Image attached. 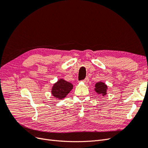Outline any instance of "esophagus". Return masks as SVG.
I'll return each mask as SVG.
<instances>
[{"mask_svg":"<svg viewBox=\"0 0 148 148\" xmlns=\"http://www.w3.org/2000/svg\"><path fill=\"white\" fill-rule=\"evenodd\" d=\"M83 82H84V83H88L89 82V78H88V77H86V78H85V79L83 80Z\"/></svg>","mask_w":148,"mask_h":148,"instance_id":"obj_1","label":"esophagus"}]
</instances>
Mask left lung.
I'll list each match as a JSON object with an SVG mask.
<instances>
[{"mask_svg": "<svg viewBox=\"0 0 148 148\" xmlns=\"http://www.w3.org/2000/svg\"><path fill=\"white\" fill-rule=\"evenodd\" d=\"M107 89V85L102 82H98L95 85V91L97 94H101L102 96L106 95Z\"/></svg>", "mask_w": 148, "mask_h": 148, "instance_id": "8db88e82", "label": "left lung"}]
</instances>
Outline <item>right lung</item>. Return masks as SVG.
<instances>
[{
	"instance_id": "obj_1",
	"label": "right lung",
	"mask_w": 148,
	"mask_h": 148,
	"mask_svg": "<svg viewBox=\"0 0 148 148\" xmlns=\"http://www.w3.org/2000/svg\"><path fill=\"white\" fill-rule=\"evenodd\" d=\"M72 89V84L65 81L63 79H60L53 84L52 89V94L54 97L62 99L68 95Z\"/></svg>"
}]
</instances>
